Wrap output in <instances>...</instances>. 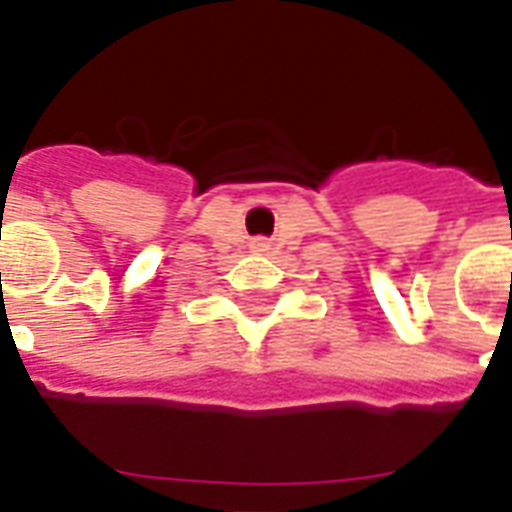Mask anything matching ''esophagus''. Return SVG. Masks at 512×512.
I'll return each mask as SVG.
<instances>
[{
    "label": "esophagus",
    "instance_id": "34e87169",
    "mask_svg": "<svg viewBox=\"0 0 512 512\" xmlns=\"http://www.w3.org/2000/svg\"><path fill=\"white\" fill-rule=\"evenodd\" d=\"M253 248H256V251H264L267 245H264V242H261V240H256V242H253Z\"/></svg>",
    "mask_w": 512,
    "mask_h": 512
}]
</instances>
